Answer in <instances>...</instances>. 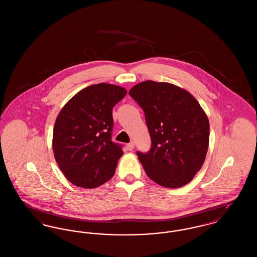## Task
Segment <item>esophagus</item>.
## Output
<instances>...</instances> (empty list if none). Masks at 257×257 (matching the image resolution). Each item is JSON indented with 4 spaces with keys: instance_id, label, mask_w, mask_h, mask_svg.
I'll use <instances>...</instances> for the list:
<instances>
[{
    "instance_id": "1",
    "label": "esophagus",
    "mask_w": 257,
    "mask_h": 257,
    "mask_svg": "<svg viewBox=\"0 0 257 257\" xmlns=\"http://www.w3.org/2000/svg\"><path fill=\"white\" fill-rule=\"evenodd\" d=\"M127 147H128V149H129L130 151H132V150H133V149L135 148L134 142H131L130 144H128V145H127Z\"/></svg>"
}]
</instances>
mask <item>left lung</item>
<instances>
[{"mask_svg":"<svg viewBox=\"0 0 257 257\" xmlns=\"http://www.w3.org/2000/svg\"><path fill=\"white\" fill-rule=\"evenodd\" d=\"M130 96L143 108L151 138L147 153L137 152L147 176L166 188L192 181L209 147V120L189 91L166 82L145 81Z\"/></svg>","mask_w":257,"mask_h":257,"instance_id":"1","label":"left lung"}]
</instances>
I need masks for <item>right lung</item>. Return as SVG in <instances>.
<instances>
[{
	"label": "right lung",
	"instance_id": "1",
	"mask_svg": "<svg viewBox=\"0 0 257 257\" xmlns=\"http://www.w3.org/2000/svg\"><path fill=\"white\" fill-rule=\"evenodd\" d=\"M127 90L107 83L80 90L61 109L53 131V151L60 170L71 183L93 189L113 176L123 155L112 143V108Z\"/></svg>",
	"mask_w": 257,
	"mask_h": 257
}]
</instances>
